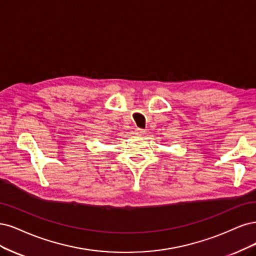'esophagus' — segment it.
I'll return each mask as SVG.
<instances>
[{"mask_svg": "<svg viewBox=\"0 0 256 256\" xmlns=\"http://www.w3.org/2000/svg\"><path fill=\"white\" fill-rule=\"evenodd\" d=\"M144 133H146V130H144V128H136V130H135V134H136V135H138V136H142V135H144Z\"/></svg>", "mask_w": 256, "mask_h": 256, "instance_id": "obj_1", "label": "esophagus"}]
</instances>
